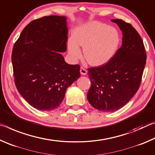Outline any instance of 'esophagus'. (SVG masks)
Segmentation results:
<instances>
[{
	"instance_id": "1",
	"label": "esophagus",
	"mask_w": 155,
	"mask_h": 155,
	"mask_svg": "<svg viewBox=\"0 0 155 155\" xmlns=\"http://www.w3.org/2000/svg\"><path fill=\"white\" fill-rule=\"evenodd\" d=\"M80 72H81V74H82V75H85L87 73V70H86L85 68H84L83 67H81Z\"/></svg>"
}]
</instances>
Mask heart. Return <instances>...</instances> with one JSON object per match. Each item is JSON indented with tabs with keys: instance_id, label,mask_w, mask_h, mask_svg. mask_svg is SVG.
<instances>
[{
	"instance_id": "b5f03b06",
	"label": "heart",
	"mask_w": 155,
	"mask_h": 155,
	"mask_svg": "<svg viewBox=\"0 0 155 155\" xmlns=\"http://www.w3.org/2000/svg\"><path fill=\"white\" fill-rule=\"evenodd\" d=\"M120 44V35L114 27L101 23H91L76 28L73 40L68 41V52L72 59L80 57L78 46L84 47V57L92 65L109 62L116 53Z\"/></svg>"
}]
</instances>
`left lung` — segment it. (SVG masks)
Masks as SVG:
<instances>
[{
	"instance_id": "obj_1",
	"label": "left lung",
	"mask_w": 155,
	"mask_h": 155,
	"mask_svg": "<svg viewBox=\"0 0 155 155\" xmlns=\"http://www.w3.org/2000/svg\"><path fill=\"white\" fill-rule=\"evenodd\" d=\"M122 31V45L109 62L88 68L91 87L89 103L102 111L112 112L125 105L140 87L146 53L143 41L133 26L111 20Z\"/></svg>"
}]
</instances>
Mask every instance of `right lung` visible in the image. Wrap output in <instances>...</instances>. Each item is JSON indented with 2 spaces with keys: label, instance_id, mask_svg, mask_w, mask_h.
Segmentation results:
<instances>
[{
  "label": "right lung",
  "instance_id": "right-lung-1",
  "mask_svg": "<svg viewBox=\"0 0 155 155\" xmlns=\"http://www.w3.org/2000/svg\"><path fill=\"white\" fill-rule=\"evenodd\" d=\"M66 18L44 16L26 26L12 50L18 91L40 111L61 104L67 88L80 77V65H70L59 52L67 49Z\"/></svg>",
  "mask_w": 155,
  "mask_h": 155
}]
</instances>
